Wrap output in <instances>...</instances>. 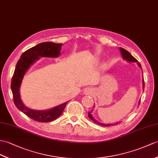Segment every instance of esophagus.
<instances>
[{
  "label": "esophagus",
  "mask_w": 158,
  "mask_h": 158,
  "mask_svg": "<svg viewBox=\"0 0 158 158\" xmlns=\"http://www.w3.org/2000/svg\"><path fill=\"white\" fill-rule=\"evenodd\" d=\"M83 93L85 95H91L93 93V90L90 89V88H86V89L84 90Z\"/></svg>",
  "instance_id": "1"
}]
</instances>
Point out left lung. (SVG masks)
<instances>
[{
    "mask_svg": "<svg viewBox=\"0 0 158 158\" xmlns=\"http://www.w3.org/2000/svg\"><path fill=\"white\" fill-rule=\"evenodd\" d=\"M120 52H121V54H122V56H123V58L124 60H126L127 62H137V64H138L139 67L141 69V66L140 63H139V62L137 60L136 58H135L133 56H132L130 52H128L127 50H124V48H120ZM142 83H143V89H144L145 83H144L143 78ZM139 104H140V101H139ZM93 110H91V111L88 112V116H89V118L91 120H93L95 123H96L98 124H100V125H102V126H104V127L114 126V125H116V124H118L120 123V122H116V123H114V124L113 123H112V124H104V123H101L100 122H98V120H96V119L94 118V117L93 116L92 114H91V113H92Z\"/></svg>",
    "mask_w": 158,
    "mask_h": 158,
    "instance_id": "1",
    "label": "left lung"
}]
</instances>
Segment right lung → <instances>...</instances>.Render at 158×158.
Returning a JSON list of instances; mask_svg holds the SVG:
<instances>
[{
  "mask_svg": "<svg viewBox=\"0 0 158 158\" xmlns=\"http://www.w3.org/2000/svg\"><path fill=\"white\" fill-rule=\"evenodd\" d=\"M62 44L43 42L28 49L21 54L18 60L11 81V91L14 103L21 112L31 119L42 123L56 120L63 112L68 102L56 107L44 110H37L27 108L23 103L20 96V87L25 73L31 66L40 59V57L57 58L60 56Z\"/></svg>",
  "mask_w": 158,
  "mask_h": 158,
  "instance_id": "1",
  "label": "right lung"
}]
</instances>
